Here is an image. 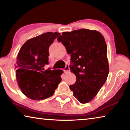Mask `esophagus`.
Listing matches in <instances>:
<instances>
[{"label": "esophagus", "instance_id": "34e87169", "mask_svg": "<svg viewBox=\"0 0 130 130\" xmlns=\"http://www.w3.org/2000/svg\"><path fill=\"white\" fill-rule=\"evenodd\" d=\"M69 70H70V68H69V65H66L65 68H64V69H63V72H64L65 73H68V72H69Z\"/></svg>", "mask_w": 130, "mask_h": 130}]
</instances>
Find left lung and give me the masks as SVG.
Here are the masks:
<instances>
[{
    "mask_svg": "<svg viewBox=\"0 0 130 130\" xmlns=\"http://www.w3.org/2000/svg\"><path fill=\"white\" fill-rule=\"evenodd\" d=\"M57 41L70 54V71L76 83L69 86L73 96L85 104L94 98L106 81L109 73L107 47L102 34L96 30L79 29L63 32Z\"/></svg>",
    "mask_w": 130,
    "mask_h": 130,
    "instance_id": "8db88e82",
    "label": "left lung"
}]
</instances>
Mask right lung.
Returning <instances> with one entry per match:
<instances>
[{
    "instance_id": "obj_1",
    "label": "right lung",
    "mask_w": 130,
    "mask_h": 130,
    "mask_svg": "<svg viewBox=\"0 0 130 130\" xmlns=\"http://www.w3.org/2000/svg\"><path fill=\"white\" fill-rule=\"evenodd\" d=\"M59 32H48L28 39L17 56V80L22 93L32 100L47 99L61 81L62 70H45L49 64V48Z\"/></svg>"
}]
</instances>
